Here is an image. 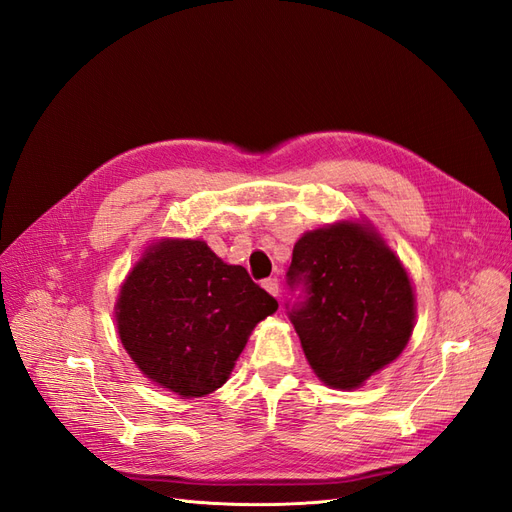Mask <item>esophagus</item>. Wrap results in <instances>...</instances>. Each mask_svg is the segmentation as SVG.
I'll return each mask as SVG.
<instances>
[{
  "label": "esophagus",
  "instance_id": "34e87169",
  "mask_svg": "<svg viewBox=\"0 0 512 512\" xmlns=\"http://www.w3.org/2000/svg\"><path fill=\"white\" fill-rule=\"evenodd\" d=\"M262 288L271 292L273 297H280V280H277V277H267V280H262Z\"/></svg>",
  "mask_w": 512,
  "mask_h": 512
}]
</instances>
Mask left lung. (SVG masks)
Returning a JSON list of instances; mask_svg holds the SVG:
<instances>
[{
	"label": "left lung",
	"instance_id": "left-lung-1",
	"mask_svg": "<svg viewBox=\"0 0 512 512\" xmlns=\"http://www.w3.org/2000/svg\"><path fill=\"white\" fill-rule=\"evenodd\" d=\"M286 303L316 376L356 389L393 363L414 329V294L406 269L374 232L335 224L303 235L286 273Z\"/></svg>",
	"mask_w": 512,
	"mask_h": 512
}]
</instances>
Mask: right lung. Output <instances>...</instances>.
I'll use <instances>...</instances> for the list:
<instances>
[{
  "mask_svg": "<svg viewBox=\"0 0 512 512\" xmlns=\"http://www.w3.org/2000/svg\"><path fill=\"white\" fill-rule=\"evenodd\" d=\"M277 309L239 265L205 241L151 245L121 286L117 327L147 378L181 397H203L228 380L247 335Z\"/></svg>",
  "mask_w": 512,
  "mask_h": 512,
  "instance_id": "1",
  "label": "right lung"
}]
</instances>
